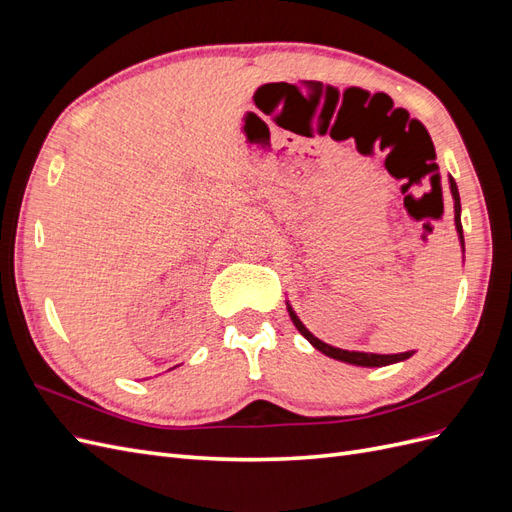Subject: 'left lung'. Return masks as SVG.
Instances as JSON below:
<instances>
[{
  "label": "left lung",
  "instance_id": "obj_1",
  "mask_svg": "<svg viewBox=\"0 0 512 512\" xmlns=\"http://www.w3.org/2000/svg\"><path fill=\"white\" fill-rule=\"evenodd\" d=\"M451 192H453V198H455V226H457V232H459V239H461V247H463V228H461V200H459V190H457V183L455 179L451 177ZM288 314H290V320L294 322V327L299 329V333L307 339L309 344H312L316 350H320L322 354L331 356V359H337V361H344V363H352V365H361V367H382V365H391V363H397V361H406L410 359V356L414 352H399V354H369V352H350V350H339V348H333L329 344L320 342L318 337H314L312 333H309L303 322L297 318V314L292 312V307L288 305Z\"/></svg>",
  "mask_w": 512,
  "mask_h": 512
}]
</instances>
